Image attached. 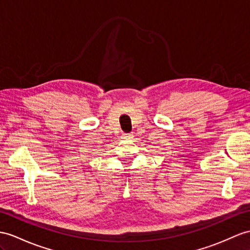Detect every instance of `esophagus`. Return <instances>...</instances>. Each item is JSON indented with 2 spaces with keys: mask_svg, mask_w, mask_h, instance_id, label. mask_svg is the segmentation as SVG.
<instances>
[{
  "mask_svg": "<svg viewBox=\"0 0 250 250\" xmlns=\"http://www.w3.org/2000/svg\"><path fill=\"white\" fill-rule=\"evenodd\" d=\"M122 139L131 140V139H133V135H132V133H124V135H123V138H122Z\"/></svg>",
  "mask_w": 250,
  "mask_h": 250,
  "instance_id": "34e87169",
  "label": "esophagus"
}]
</instances>
